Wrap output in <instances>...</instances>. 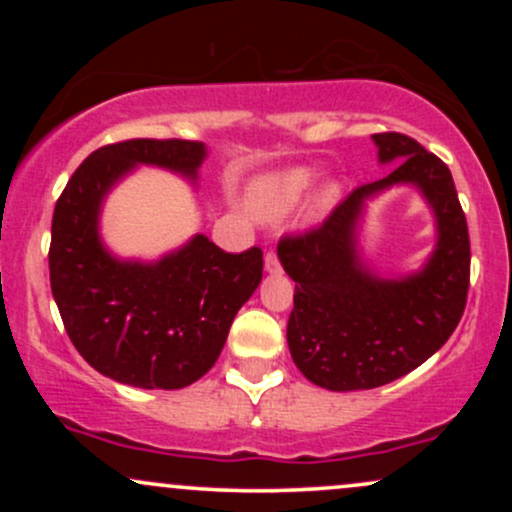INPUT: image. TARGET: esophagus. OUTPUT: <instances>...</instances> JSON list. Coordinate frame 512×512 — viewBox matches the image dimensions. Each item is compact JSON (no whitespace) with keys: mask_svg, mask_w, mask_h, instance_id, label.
<instances>
[{"mask_svg":"<svg viewBox=\"0 0 512 512\" xmlns=\"http://www.w3.org/2000/svg\"><path fill=\"white\" fill-rule=\"evenodd\" d=\"M264 269H267L269 274H276V272H281L279 257H276V252H274V250H269L267 255H264Z\"/></svg>","mask_w":512,"mask_h":512,"instance_id":"esophagus-1","label":"esophagus"}]
</instances>
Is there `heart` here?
Wrapping results in <instances>:
<instances>
[{"label": "heart", "instance_id": "obj_1", "mask_svg": "<svg viewBox=\"0 0 512 512\" xmlns=\"http://www.w3.org/2000/svg\"><path fill=\"white\" fill-rule=\"evenodd\" d=\"M315 173L310 168H291L284 173L267 175L252 185V207L264 216H281L291 207H296L298 199L308 190ZM334 197L332 190H325L322 204H327Z\"/></svg>", "mask_w": 512, "mask_h": 512}]
</instances>
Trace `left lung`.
Instances as JSON below:
<instances>
[{
  "mask_svg": "<svg viewBox=\"0 0 512 512\" xmlns=\"http://www.w3.org/2000/svg\"><path fill=\"white\" fill-rule=\"evenodd\" d=\"M385 178L356 187L320 226L279 240L296 281L286 327L291 358L310 383L334 392L373 390L419 368L450 339L467 305L469 233L450 168L416 139L373 134ZM414 184L437 216L439 243L419 273L383 280L355 252L365 199Z\"/></svg>",
  "mask_w": 512,
  "mask_h": 512,
  "instance_id": "1",
  "label": "left lung"
}]
</instances>
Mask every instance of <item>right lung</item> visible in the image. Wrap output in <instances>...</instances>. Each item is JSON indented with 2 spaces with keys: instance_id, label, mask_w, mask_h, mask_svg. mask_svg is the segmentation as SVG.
Here are the masks:
<instances>
[{
  "instance_id": "obj_1",
  "label": "right lung",
  "mask_w": 512,
  "mask_h": 512,
  "mask_svg": "<svg viewBox=\"0 0 512 512\" xmlns=\"http://www.w3.org/2000/svg\"><path fill=\"white\" fill-rule=\"evenodd\" d=\"M207 149L187 139L101 146L74 170L52 214L50 286L88 366L144 390H180L219 358L233 317L262 281V250L226 252L195 236L156 262L117 260L98 236L110 187L134 166L197 180Z\"/></svg>"
}]
</instances>
